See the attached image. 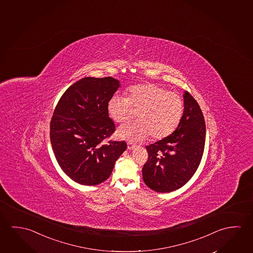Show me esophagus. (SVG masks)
Masks as SVG:
<instances>
[{
  "instance_id": "1",
  "label": "esophagus",
  "mask_w": 253,
  "mask_h": 253,
  "mask_svg": "<svg viewBox=\"0 0 253 253\" xmlns=\"http://www.w3.org/2000/svg\"><path fill=\"white\" fill-rule=\"evenodd\" d=\"M135 148V145L133 144V143H132V142H130V141H128L127 142V149H133Z\"/></svg>"
}]
</instances>
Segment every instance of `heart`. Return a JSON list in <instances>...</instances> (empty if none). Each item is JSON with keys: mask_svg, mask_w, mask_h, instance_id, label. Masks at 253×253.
<instances>
[{"mask_svg": "<svg viewBox=\"0 0 253 253\" xmlns=\"http://www.w3.org/2000/svg\"><path fill=\"white\" fill-rule=\"evenodd\" d=\"M132 105L139 110V121L122 126L117 135L132 141L145 140L149 134L154 140L169 136L177 127L183 114L180 96L153 84L130 87L128 97L113 95L109 99L107 111L115 122L125 123L132 116Z\"/></svg>", "mask_w": 253, "mask_h": 253, "instance_id": "obj_1", "label": "heart"}]
</instances>
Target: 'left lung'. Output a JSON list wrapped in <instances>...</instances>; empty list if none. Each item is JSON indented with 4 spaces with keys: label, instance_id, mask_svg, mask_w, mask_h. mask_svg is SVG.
<instances>
[{
    "label": "left lung",
    "instance_id": "left-lung-1",
    "mask_svg": "<svg viewBox=\"0 0 253 253\" xmlns=\"http://www.w3.org/2000/svg\"><path fill=\"white\" fill-rule=\"evenodd\" d=\"M184 112L176 130L146 146L149 158L142 168L145 184L157 193L180 188L196 172L204 151L206 124L201 107L184 92Z\"/></svg>",
    "mask_w": 253,
    "mask_h": 253
}]
</instances>
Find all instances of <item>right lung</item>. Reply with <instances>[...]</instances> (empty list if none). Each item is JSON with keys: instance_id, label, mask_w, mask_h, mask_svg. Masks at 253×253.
I'll return each mask as SVG.
<instances>
[{"instance_id": "add662e5", "label": "right lung", "mask_w": 253, "mask_h": 253, "mask_svg": "<svg viewBox=\"0 0 253 253\" xmlns=\"http://www.w3.org/2000/svg\"><path fill=\"white\" fill-rule=\"evenodd\" d=\"M113 77H84L65 91L50 123L52 150L61 169L80 185L106 180L127 148L125 141H102L115 130L108 101L120 88Z\"/></svg>"}]
</instances>
